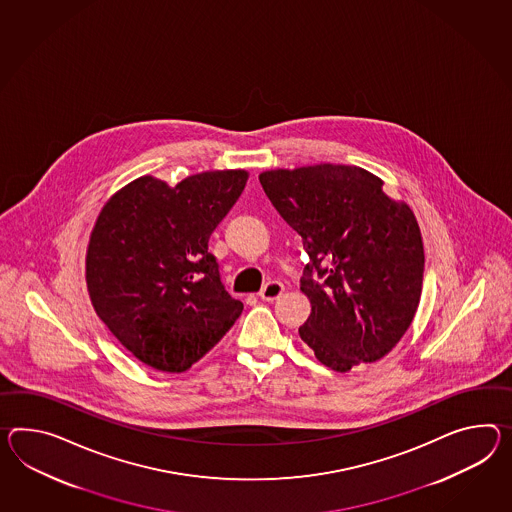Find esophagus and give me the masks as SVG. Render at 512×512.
<instances>
[{"label":"esophagus","mask_w":512,"mask_h":512,"mask_svg":"<svg viewBox=\"0 0 512 512\" xmlns=\"http://www.w3.org/2000/svg\"><path fill=\"white\" fill-rule=\"evenodd\" d=\"M285 292V287H283V283H279V281H270V283H266L264 287H262L261 292H259V298L262 301H274L281 296Z\"/></svg>","instance_id":"obj_1"}]
</instances>
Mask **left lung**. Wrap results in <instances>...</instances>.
<instances>
[{
  "mask_svg": "<svg viewBox=\"0 0 512 512\" xmlns=\"http://www.w3.org/2000/svg\"><path fill=\"white\" fill-rule=\"evenodd\" d=\"M259 181L311 259L300 287L311 301L301 340L335 372L383 359L422 296L424 242L411 207L348 164L266 170Z\"/></svg>",
  "mask_w": 512,
  "mask_h": 512,
  "instance_id": "obj_1",
  "label": "left lung"
}]
</instances>
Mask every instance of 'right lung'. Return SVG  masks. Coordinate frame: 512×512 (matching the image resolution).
Returning <instances> with one entry per match:
<instances>
[{
	"label": "right lung",
	"instance_id": "1",
	"mask_svg": "<svg viewBox=\"0 0 512 512\" xmlns=\"http://www.w3.org/2000/svg\"><path fill=\"white\" fill-rule=\"evenodd\" d=\"M246 170L188 175L175 187L142 175L103 205L87 248V288L101 322L138 361L181 374L237 322L209 253Z\"/></svg>",
	"mask_w": 512,
	"mask_h": 512
}]
</instances>
